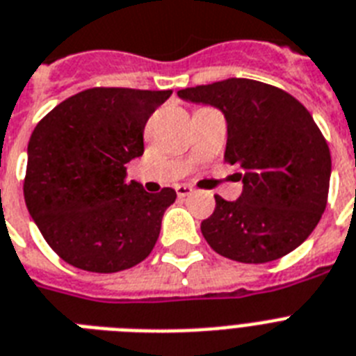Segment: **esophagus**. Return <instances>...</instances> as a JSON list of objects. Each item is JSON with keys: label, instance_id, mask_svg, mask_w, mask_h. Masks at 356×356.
Wrapping results in <instances>:
<instances>
[{"label": "esophagus", "instance_id": "1", "mask_svg": "<svg viewBox=\"0 0 356 356\" xmlns=\"http://www.w3.org/2000/svg\"><path fill=\"white\" fill-rule=\"evenodd\" d=\"M175 192H177L179 197H186V195H190L193 190H192V186H188V184H179V186L175 188Z\"/></svg>", "mask_w": 356, "mask_h": 356}]
</instances>
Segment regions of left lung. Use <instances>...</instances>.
I'll list each match as a JSON object with an SVG mask.
<instances>
[{
	"mask_svg": "<svg viewBox=\"0 0 356 356\" xmlns=\"http://www.w3.org/2000/svg\"><path fill=\"white\" fill-rule=\"evenodd\" d=\"M186 102L213 106L227 120L225 159L241 179L236 201L216 195L201 232L218 254L267 263L309 238L327 204L331 153L302 104L283 89L248 78L179 91Z\"/></svg>",
	"mask_w": 356,
	"mask_h": 356,
	"instance_id": "1",
	"label": "left lung"
}]
</instances>
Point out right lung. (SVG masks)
Segmentation results:
<instances>
[{
  "mask_svg": "<svg viewBox=\"0 0 356 356\" xmlns=\"http://www.w3.org/2000/svg\"><path fill=\"white\" fill-rule=\"evenodd\" d=\"M172 91L93 88L58 104L27 148L25 204L54 252L89 273H118L149 256L177 193L126 183L144 153V126Z\"/></svg>",
  "mask_w": 356,
  "mask_h": 356,
  "instance_id": "right-lung-1",
  "label": "right lung"
}]
</instances>
